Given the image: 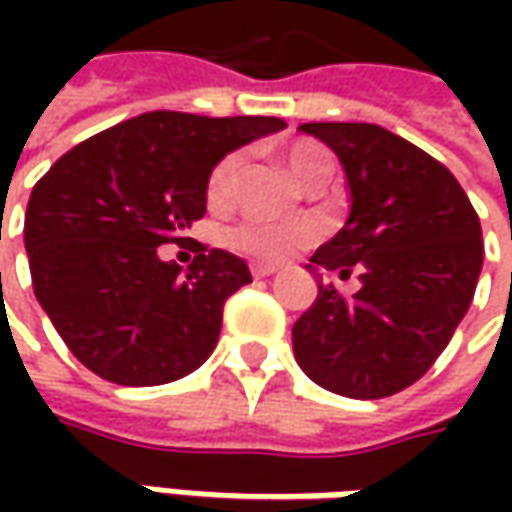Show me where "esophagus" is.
<instances>
[{"label": "esophagus", "mask_w": 512, "mask_h": 512, "mask_svg": "<svg viewBox=\"0 0 512 512\" xmlns=\"http://www.w3.org/2000/svg\"><path fill=\"white\" fill-rule=\"evenodd\" d=\"M250 273H253V279H265V276H273V273H279V267L265 265V262H253V265H250Z\"/></svg>", "instance_id": "obj_1"}]
</instances>
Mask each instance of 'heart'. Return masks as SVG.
Wrapping results in <instances>:
<instances>
[{"instance_id":"heart-1","label":"heart","mask_w":512,"mask_h":512,"mask_svg":"<svg viewBox=\"0 0 512 512\" xmlns=\"http://www.w3.org/2000/svg\"><path fill=\"white\" fill-rule=\"evenodd\" d=\"M242 153L230 150L225 153L205 182V199L210 210H227L236 202L239 190V173H242ZM285 165L293 173L299 185H307V179L322 168L330 165V153L319 142L310 139H296L285 150ZM322 236L316 222H285V225H270V222H242L227 233V245L245 256H253L259 262H285L296 256L299 250L310 247Z\"/></svg>"}]
</instances>
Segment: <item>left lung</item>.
<instances>
[{
    "mask_svg": "<svg viewBox=\"0 0 512 512\" xmlns=\"http://www.w3.org/2000/svg\"><path fill=\"white\" fill-rule=\"evenodd\" d=\"M342 159L353 196L347 225L310 262L362 287L319 279L293 325L307 376L350 399H384L439 359L473 302L482 225L456 176L402 136L364 122H307Z\"/></svg>",
    "mask_w": 512,
    "mask_h": 512,
    "instance_id": "8db88e82",
    "label": "left lung"
}]
</instances>
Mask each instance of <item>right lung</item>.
<instances>
[{
	"mask_svg": "<svg viewBox=\"0 0 512 512\" xmlns=\"http://www.w3.org/2000/svg\"><path fill=\"white\" fill-rule=\"evenodd\" d=\"M285 128L276 116L153 110L70 148L33 185L25 213L30 279L68 350L113 384H168L213 353L225 302L247 265L193 242L187 270L162 262L205 216L210 168Z\"/></svg>",
	"mask_w": 512,
	"mask_h": 512,
	"instance_id": "right-lung-1",
	"label": "right lung"
}]
</instances>
